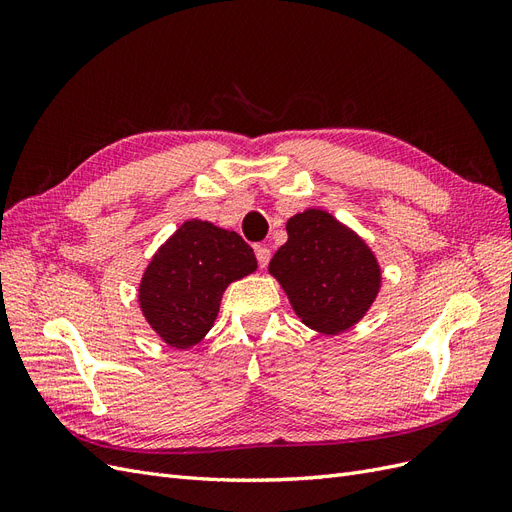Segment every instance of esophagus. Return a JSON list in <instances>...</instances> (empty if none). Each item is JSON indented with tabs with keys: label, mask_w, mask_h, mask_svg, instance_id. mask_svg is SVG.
Wrapping results in <instances>:
<instances>
[{
	"label": "esophagus",
	"mask_w": 512,
	"mask_h": 512,
	"mask_svg": "<svg viewBox=\"0 0 512 512\" xmlns=\"http://www.w3.org/2000/svg\"><path fill=\"white\" fill-rule=\"evenodd\" d=\"M254 252H256L258 267L265 269L269 265V260H271V250H269V247H265V245H256Z\"/></svg>",
	"instance_id": "obj_1"
}]
</instances>
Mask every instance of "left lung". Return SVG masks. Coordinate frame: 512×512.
Masks as SVG:
<instances>
[{"label": "left lung", "instance_id": "8db88e82", "mask_svg": "<svg viewBox=\"0 0 512 512\" xmlns=\"http://www.w3.org/2000/svg\"><path fill=\"white\" fill-rule=\"evenodd\" d=\"M288 241L269 271L286 290L299 318L316 331L342 333L374 303L378 262L367 245L329 213L307 209L286 224Z\"/></svg>", "mask_w": 512, "mask_h": 512}]
</instances>
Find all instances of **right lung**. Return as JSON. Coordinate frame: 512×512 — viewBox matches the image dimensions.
<instances>
[{
	"label": "right lung",
	"instance_id": "add662e5",
	"mask_svg": "<svg viewBox=\"0 0 512 512\" xmlns=\"http://www.w3.org/2000/svg\"><path fill=\"white\" fill-rule=\"evenodd\" d=\"M252 271L254 250L237 232L185 222L143 275V314L166 344L190 348L213 327L226 286Z\"/></svg>",
	"mask_w": 512,
	"mask_h": 512
}]
</instances>
